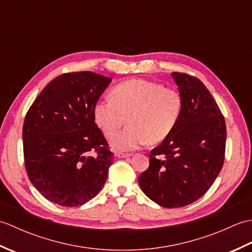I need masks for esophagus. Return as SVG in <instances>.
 <instances>
[{
    "instance_id": "1",
    "label": "esophagus",
    "mask_w": 252,
    "mask_h": 252,
    "mask_svg": "<svg viewBox=\"0 0 252 252\" xmlns=\"http://www.w3.org/2000/svg\"><path fill=\"white\" fill-rule=\"evenodd\" d=\"M132 154H129V153H118L117 154V157L118 158H127V157H131Z\"/></svg>"
}]
</instances>
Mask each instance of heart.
I'll return each instance as SVG.
<instances>
[{
	"mask_svg": "<svg viewBox=\"0 0 252 252\" xmlns=\"http://www.w3.org/2000/svg\"><path fill=\"white\" fill-rule=\"evenodd\" d=\"M182 111L183 97L178 90L136 78L117 84L111 98L96 101L93 117L107 137L114 136L126 118L129 126L110 141L112 149L126 152L165 140L175 129Z\"/></svg>",
	"mask_w": 252,
	"mask_h": 252,
	"instance_id": "obj_1",
	"label": "heart"
}]
</instances>
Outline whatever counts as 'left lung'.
<instances>
[{
  "label": "left lung",
  "mask_w": 252,
  "mask_h": 252,
  "mask_svg": "<svg viewBox=\"0 0 252 252\" xmlns=\"http://www.w3.org/2000/svg\"><path fill=\"white\" fill-rule=\"evenodd\" d=\"M183 97V111L172 133L149 155L138 178L144 194L159 206L179 208L199 199L224 162L226 126L215 98L199 79L171 73Z\"/></svg>",
  "instance_id": "obj_1"
}]
</instances>
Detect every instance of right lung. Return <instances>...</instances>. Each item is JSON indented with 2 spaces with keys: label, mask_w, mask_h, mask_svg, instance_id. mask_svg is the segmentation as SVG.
<instances>
[{
  "label": "right lung",
  "mask_w": 252,
  "mask_h": 252,
  "mask_svg": "<svg viewBox=\"0 0 252 252\" xmlns=\"http://www.w3.org/2000/svg\"><path fill=\"white\" fill-rule=\"evenodd\" d=\"M110 78L82 71L51 81L27 112L23 127L27 174L47 200L78 207L103 189L114 155L93 117Z\"/></svg>",
  "instance_id": "1"
}]
</instances>
